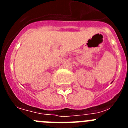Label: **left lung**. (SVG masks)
<instances>
[{"label": "left lung", "instance_id": "8db88e82", "mask_svg": "<svg viewBox=\"0 0 128 128\" xmlns=\"http://www.w3.org/2000/svg\"><path fill=\"white\" fill-rule=\"evenodd\" d=\"M112 82H113V81H112ZM112 82H111V83H112Z\"/></svg>", "mask_w": 128, "mask_h": 128}]
</instances>
